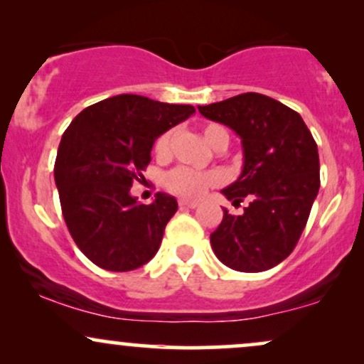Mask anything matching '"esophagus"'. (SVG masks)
Instances as JSON below:
<instances>
[{
	"label": "esophagus",
	"mask_w": 364,
	"mask_h": 364,
	"mask_svg": "<svg viewBox=\"0 0 364 364\" xmlns=\"http://www.w3.org/2000/svg\"><path fill=\"white\" fill-rule=\"evenodd\" d=\"M198 205V202H195V200H186V198H181L179 200V207H185V208H195Z\"/></svg>",
	"instance_id": "obj_1"
}]
</instances>
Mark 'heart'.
I'll list each match as a JSON object with an SVG mask.
<instances>
[{"mask_svg":"<svg viewBox=\"0 0 364 364\" xmlns=\"http://www.w3.org/2000/svg\"><path fill=\"white\" fill-rule=\"evenodd\" d=\"M203 136L210 147H215L220 136H228V132L220 124H207L203 127ZM229 139V136H228ZM171 149V132H164L157 136L154 144V152L157 157H168ZM219 183V174L214 171H196L179 166L169 171L164 178V185L171 193L186 196V198H198L207 191V188Z\"/></svg>","mask_w":364,"mask_h":364,"instance_id":"obj_1","label":"heart"}]
</instances>
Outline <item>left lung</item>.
<instances>
[{
  "mask_svg": "<svg viewBox=\"0 0 364 364\" xmlns=\"http://www.w3.org/2000/svg\"><path fill=\"white\" fill-rule=\"evenodd\" d=\"M200 114L240 135L241 176L224 188L241 215L224 208L210 235L215 257L237 272H263L279 265L298 245L320 188L316 141L301 116L257 92L198 106Z\"/></svg>",
  "mask_w": 364,
  "mask_h": 364,
  "instance_id": "obj_1",
  "label": "left lung"
}]
</instances>
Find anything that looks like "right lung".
<instances>
[{
    "label": "right lung",
    "mask_w": 364,
    "mask_h": 364,
    "mask_svg": "<svg viewBox=\"0 0 364 364\" xmlns=\"http://www.w3.org/2000/svg\"><path fill=\"white\" fill-rule=\"evenodd\" d=\"M193 112L190 104L121 94L85 107L63 133L54 181L66 228L92 263L128 272L157 253L176 198L157 193L145 205L129 188L144 178L157 136Z\"/></svg>",
    "instance_id": "1"
}]
</instances>
